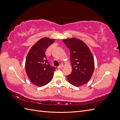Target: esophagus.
<instances>
[{
    "label": "esophagus",
    "instance_id": "1",
    "mask_svg": "<svg viewBox=\"0 0 120 120\" xmlns=\"http://www.w3.org/2000/svg\"><path fill=\"white\" fill-rule=\"evenodd\" d=\"M63 67H64V64H61L60 65V66L57 67V68H61Z\"/></svg>",
    "mask_w": 120,
    "mask_h": 120
}]
</instances>
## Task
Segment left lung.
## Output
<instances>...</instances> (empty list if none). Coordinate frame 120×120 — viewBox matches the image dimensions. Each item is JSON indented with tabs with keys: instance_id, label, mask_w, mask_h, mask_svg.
Listing matches in <instances>:
<instances>
[{
	"instance_id": "left-lung-1",
	"label": "left lung",
	"mask_w": 120,
	"mask_h": 120,
	"mask_svg": "<svg viewBox=\"0 0 120 120\" xmlns=\"http://www.w3.org/2000/svg\"><path fill=\"white\" fill-rule=\"evenodd\" d=\"M63 41L70 51L72 71L67 76L68 82L75 86L86 84L91 78L95 67L91 52L82 40L73 38Z\"/></svg>"
}]
</instances>
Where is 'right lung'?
<instances>
[{"label": "right lung", "instance_id": "1", "mask_svg": "<svg viewBox=\"0 0 120 120\" xmlns=\"http://www.w3.org/2000/svg\"><path fill=\"white\" fill-rule=\"evenodd\" d=\"M55 41L43 38L36 42L29 51L25 60V71L34 85L42 86L52 81L56 68L50 66L46 60L45 51Z\"/></svg>", "mask_w": 120, "mask_h": 120}]
</instances>
